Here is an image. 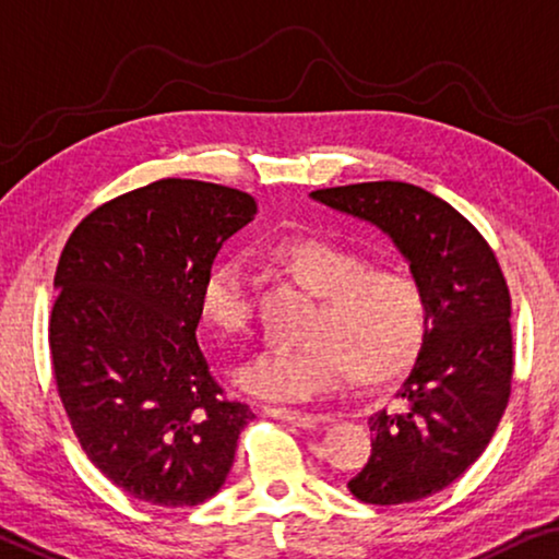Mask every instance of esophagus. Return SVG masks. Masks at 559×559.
<instances>
[{"label":"esophagus","instance_id":"34e87169","mask_svg":"<svg viewBox=\"0 0 559 559\" xmlns=\"http://www.w3.org/2000/svg\"><path fill=\"white\" fill-rule=\"evenodd\" d=\"M263 413L271 415V418L283 420V423H290V426H298V428H306V430L324 426V423L329 420V418H324V415L301 413V411H286V407H265Z\"/></svg>","mask_w":559,"mask_h":559}]
</instances>
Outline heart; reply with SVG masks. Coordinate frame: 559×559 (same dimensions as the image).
Returning <instances> with one entry per match:
<instances>
[{
  "instance_id": "heart-1",
  "label": "heart",
  "mask_w": 559,
  "mask_h": 559,
  "mask_svg": "<svg viewBox=\"0 0 559 559\" xmlns=\"http://www.w3.org/2000/svg\"><path fill=\"white\" fill-rule=\"evenodd\" d=\"M271 271L319 298L298 347H269L242 365L235 380L250 395L301 403L342 388L397 380L418 359L428 336V296L403 265H369L340 242L298 235L263 250ZM200 311L225 336L248 334L255 317L253 278L235 261H219L200 286Z\"/></svg>"
}]
</instances>
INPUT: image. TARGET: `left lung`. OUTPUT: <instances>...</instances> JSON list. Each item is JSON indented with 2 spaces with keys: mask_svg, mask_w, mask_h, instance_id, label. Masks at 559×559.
I'll return each mask as SVG.
<instances>
[{
  "mask_svg": "<svg viewBox=\"0 0 559 559\" xmlns=\"http://www.w3.org/2000/svg\"><path fill=\"white\" fill-rule=\"evenodd\" d=\"M313 200L380 227L428 296V336L395 411L369 415L372 455L347 484L365 504L392 507L443 491L466 474L512 395V296L484 235L423 187L361 182Z\"/></svg>",
  "mask_w": 559,
  "mask_h": 559,
  "instance_id": "1",
  "label": "left lung"
}]
</instances>
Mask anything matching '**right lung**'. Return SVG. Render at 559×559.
I'll return each mask as SVG.
<instances>
[{"label": "right lung", "instance_id": "add662e5", "mask_svg": "<svg viewBox=\"0 0 559 559\" xmlns=\"http://www.w3.org/2000/svg\"><path fill=\"white\" fill-rule=\"evenodd\" d=\"M253 215L248 192L159 179L85 215L60 253L55 388L93 466L146 504L215 497L255 418L225 397L194 334L202 278Z\"/></svg>", "mask_w": 559, "mask_h": 559}]
</instances>
